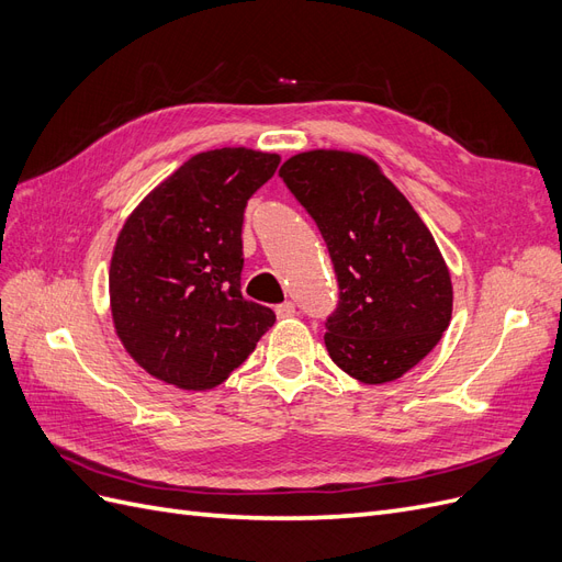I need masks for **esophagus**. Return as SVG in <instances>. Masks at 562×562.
<instances>
[{"mask_svg":"<svg viewBox=\"0 0 562 562\" xmlns=\"http://www.w3.org/2000/svg\"><path fill=\"white\" fill-rule=\"evenodd\" d=\"M274 312H277V316H279V318H291V316H295V304H293V302L277 304Z\"/></svg>","mask_w":562,"mask_h":562,"instance_id":"1","label":"esophagus"}]
</instances>
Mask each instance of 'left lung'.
Returning a JSON list of instances; mask_svg holds the SVG:
<instances>
[{"instance_id": "8db88e82", "label": "left lung", "mask_w": 562, "mask_h": 562, "mask_svg": "<svg viewBox=\"0 0 562 562\" xmlns=\"http://www.w3.org/2000/svg\"><path fill=\"white\" fill-rule=\"evenodd\" d=\"M279 176L333 260L339 295L323 335L330 359L366 384L398 380L450 326V271L431 232L363 155L302 151Z\"/></svg>"}]
</instances>
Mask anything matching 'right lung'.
<instances>
[{"mask_svg":"<svg viewBox=\"0 0 562 562\" xmlns=\"http://www.w3.org/2000/svg\"><path fill=\"white\" fill-rule=\"evenodd\" d=\"M279 161L246 147L201 151L149 192L119 232L112 318L149 375L211 389L274 326V312L241 295V227L248 199Z\"/></svg>","mask_w":562,"mask_h":562,"instance_id":"1","label":"right lung"}]
</instances>
